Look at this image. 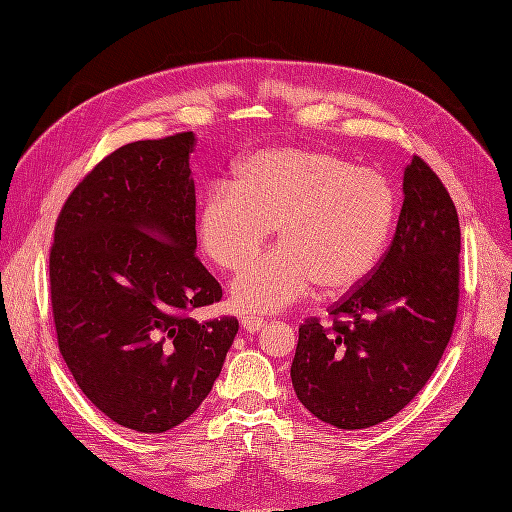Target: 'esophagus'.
Returning a JSON list of instances; mask_svg holds the SVG:
<instances>
[{
	"mask_svg": "<svg viewBox=\"0 0 512 512\" xmlns=\"http://www.w3.org/2000/svg\"><path fill=\"white\" fill-rule=\"evenodd\" d=\"M240 326H242V330H245L247 334H255V332H259L263 326H265V319H261V317H242V321H240Z\"/></svg>",
	"mask_w": 512,
	"mask_h": 512,
	"instance_id": "obj_1",
	"label": "esophagus"
}]
</instances>
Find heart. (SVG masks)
<instances>
[{
    "label": "heart",
    "mask_w": 512,
    "mask_h": 512,
    "mask_svg": "<svg viewBox=\"0 0 512 512\" xmlns=\"http://www.w3.org/2000/svg\"><path fill=\"white\" fill-rule=\"evenodd\" d=\"M396 193L371 168L321 149H263L213 184L197 215V240L209 261L236 272L279 226L281 247L232 282V305L280 311L317 284L324 292L359 286L378 265L394 222Z\"/></svg>",
    "instance_id": "obj_1"
}]
</instances>
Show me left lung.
Returning a JSON list of instances; mask_svg holds the SVG:
<instances>
[{
	"mask_svg": "<svg viewBox=\"0 0 512 512\" xmlns=\"http://www.w3.org/2000/svg\"><path fill=\"white\" fill-rule=\"evenodd\" d=\"M396 234L375 270L299 328L290 378L299 400L338 429L378 425L432 378L459 307L461 226L442 180L421 157L402 178Z\"/></svg>",
	"mask_w": 512,
	"mask_h": 512,
	"instance_id": "8db88e82",
	"label": "left lung"
}]
</instances>
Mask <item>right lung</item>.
I'll use <instances>...</instances> for the list:
<instances>
[{
	"label": "right lung",
	"mask_w": 512,
	"mask_h": 512,
	"mask_svg": "<svg viewBox=\"0 0 512 512\" xmlns=\"http://www.w3.org/2000/svg\"><path fill=\"white\" fill-rule=\"evenodd\" d=\"M193 132L128 143L66 199L49 253L60 353L112 421L161 434L218 380L236 317L199 321L222 286L195 257Z\"/></svg>",
	"instance_id": "right-lung-1"
}]
</instances>
